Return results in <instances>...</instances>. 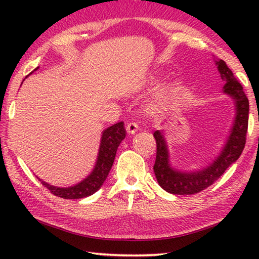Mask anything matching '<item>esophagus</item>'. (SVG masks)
Returning <instances> with one entry per match:
<instances>
[{
    "instance_id": "esophagus-1",
    "label": "esophagus",
    "mask_w": 259,
    "mask_h": 259,
    "mask_svg": "<svg viewBox=\"0 0 259 259\" xmlns=\"http://www.w3.org/2000/svg\"><path fill=\"white\" fill-rule=\"evenodd\" d=\"M125 129H126V133L130 134V135H134V134L137 133L138 125H137V123H135V122H130V123L126 124Z\"/></svg>"
}]
</instances>
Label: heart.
<instances>
[{
	"label": "heart",
	"instance_id": "heart-1",
	"mask_svg": "<svg viewBox=\"0 0 259 259\" xmlns=\"http://www.w3.org/2000/svg\"><path fill=\"white\" fill-rule=\"evenodd\" d=\"M151 80H152V82H155L156 77H152ZM168 99H169L168 89L161 90V93L159 94V96H157V98H156V105H159V106L160 105H164L166 102H168Z\"/></svg>",
	"mask_w": 259,
	"mask_h": 259
}]
</instances>
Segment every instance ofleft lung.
Instances as JSON below:
<instances>
[{
    "mask_svg": "<svg viewBox=\"0 0 259 259\" xmlns=\"http://www.w3.org/2000/svg\"><path fill=\"white\" fill-rule=\"evenodd\" d=\"M223 82V93L234 100L235 116L224 146L212 161L199 169L183 170L174 168L170 161L168 144L163 131L156 130L153 136L156 140V159L153 169L159 185L171 194L191 195L205 190L239 159L245 144L248 130L249 100L242 85L234 77L224 60H214Z\"/></svg>",
    "mask_w": 259,
    "mask_h": 259,
    "instance_id": "left-lung-1",
    "label": "left lung"
}]
</instances>
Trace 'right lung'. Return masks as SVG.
<instances>
[{"mask_svg": "<svg viewBox=\"0 0 259 259\" xmlns=\"http://www.w3.org/2000/svg\"><path fill=\"white\" fill-rule=\"evenodd\" d=\"M124 138L125 129L123 122H117V123L105 129L102 134V138H100L97 160H96L93 171L88 175L84 179H82L80 183L75 184V185L69 187H58L51 185L49 183H46L38 177L37 179L52 194L60 196L63 199H82L93 195L94 193L97 192L102 187L104 182L106 181L109 170H111L113 165L114 159H115L117 147H119L121 142Z\"/></svg>", "mask_w": 259, "mask_h": 259, "instance_id": "1", "label": "right lung"}]
</instances>
